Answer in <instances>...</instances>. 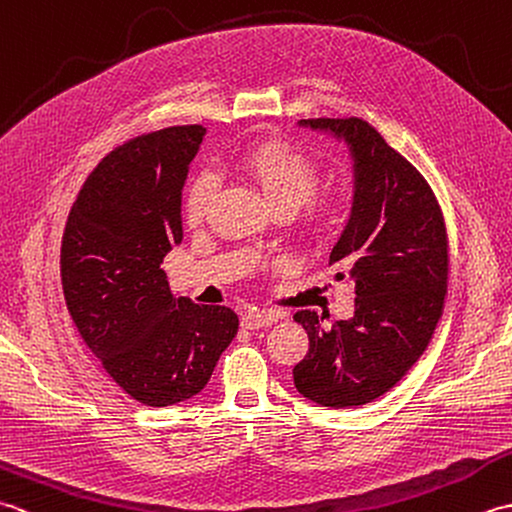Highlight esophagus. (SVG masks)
I'll list each match as a JSON object with an SVG mask.
<instances>
[{"mask_svg":"<svg viewBox=\"0 0 512 512\" xmlns=\"http://www.w3.org/2000/svg\"><path fill=\"white\" fill-rule=\"evenodd\" d=\"M279 321L277 312H266V310H248L242 314V325L246 330H259V328H268Z\"/></svg>","mask_w":512,"mask_h":512,"instance_id":"obj_1","label":"esophagus"}]
</instances>
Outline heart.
<instances>
[{
	"mask_svg": "<svg viewBox=\"0 0 512 512\" xmlns=\"http://www.w3.org/2000/svg\"><path fill=\"white\" fill-rule=\"evenodd\" d=\"M237 167L262 189L266 202L273 209L284 206V209L297 211L308 199L306 217H303L308 231H323L332 222L334 200L328 195L309 198L319 184V167L303 151L284 143H266L250 149ZM215 187L217 182L211 173H200L191 180L187 198H184V215L189 224H200L209 215Z\"/></svg>",
	"mask_w": 512,
	"mask_h": 512,
	"instance_id": "1",
	"label": "heart"
}]
</instances>
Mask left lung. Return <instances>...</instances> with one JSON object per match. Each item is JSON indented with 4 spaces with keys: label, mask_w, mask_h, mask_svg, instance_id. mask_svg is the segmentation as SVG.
I'll list each match as a JSON object with an SVG mask.
<instances>
[{
    "label": "left lung",
    "mask_w": 512,
    "mask_h": 512,
    "mask_svg": "<svg viewBox=\"0 0 512 512\" xmlns=\"http://www.w3.org/2000/svg\"><path fill=\"white\" fill-rule=\"evenodd\" d=\"M352 158V209L330 253L336 277L354 281V317L325 330L301 310L310 350L292 369L301 396L323 407L367 405L427 350L442 317L449 250L442 211L420 171L361 118H310Z\"/></svg>",
    "instance_id": "1"
}]
</instances>
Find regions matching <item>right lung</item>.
I'll list each match as a JSON object with an SVG mask.
<instances>
[{"label": "right lung", "instance_id": "right-lung-1", "mask_svg": "<svg viewBox=\"0 0 512 512\" xmlns=\"http://www.w3.org/2000/svg\"><path fill=\"white\" fill-rule=\"evenodd\" d=\"M202 125L167 127L107 154L76 195L61 244V284L81 339L114 383L147 407L204 389L239 319L173 297L160 268L182 242V189Z\"/></svg>", "mask_w": 512, "mask_h": 512}]
</instances>
